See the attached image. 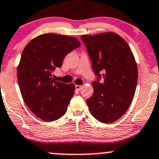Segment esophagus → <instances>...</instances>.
Instances as JSON below:
<instances>
[{
	"label": "esophagus",
	"mask_w": 159,
	"mask_h": 159,
	"mask_svg": "<svg viewBox=\"0 0 159 159\" xmlns=\"http://www.w3.org/2000/svg\"><path fill=\"white\" fill-rule=\"evenodd\" d=\"M81 89V85H78V84H76L75 85V89L77 90V91H80Z\"/></svg>",
	"instance_id": "34e87169"
}]
</instances>
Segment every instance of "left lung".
<instances>
[{
  "instance_id": "left-lung-1",
  "label": "left lung",
  "mask_w": 159,
  "mask_h": 159,
  "mask_svg": "<svg viewBox=\"0 0 159 159\" xmlns=\"http://www.w3.org/2000/svg\"><path fill=\"white\" fill-rule=\"evenodd\" d=\"M98 76L94 93L87 100L90 112L102 123L121 118L131 105L138 81V68L128 43L114 32L81 35ZM104 82H99L100 73Z\"/></svg>"
}]
</instances>
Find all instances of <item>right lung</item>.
I'll return each instance as SVG.
<instances>
[{
    "mask_svg": "<svg viewBox=\"0 0 159 159\" xmlns=\"http://www.w3.org/2000/svg\"><path fill=\"white\" fill-rule=\"evenodd\" d=\"M80 46L74 37L49 33L33 38L24 49L17 66V81L24 102L41 120L55 121L67 111L75 84L55 81L51 73L62 66L68 53Z\"/></svg>",
    "mask_w": 159,
    "mask_h": 159,
    "instance_id": "right-lung-1",
    "label": "right lung"
}]
</instances>
